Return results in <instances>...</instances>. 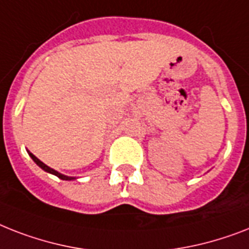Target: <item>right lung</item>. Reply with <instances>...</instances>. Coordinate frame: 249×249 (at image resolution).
Returning a JSON list of instances; mask_svg holds the SVG:
<instances>
[{
  "label": "right lung",
  "instance_id": "add662e5",
  "mask_svg": "<svg viewBox=\"0 0 249 249\" xmlns=\"http://www.w3.org/2000/svg\"><path fill=\"white\" fill-rule=\"evenodd\" d=\"M28 153H29V156L32 157V160H33L34 162L37 163V165L40 167V169H43L44 171H47V173H50V174H53V175H56V177L60 178V179H62V180H72V179H75V178H74V177H68V175L60 174V173H58V171H56V170H53V169H51V167L47 166L46 163L42 162V161H40L39 159H37V157L34 156V155L32 152H29V151H28Z\"/></svg>",
  "mask_w": 249,
  "mask_h": 249
}]
</instances>
